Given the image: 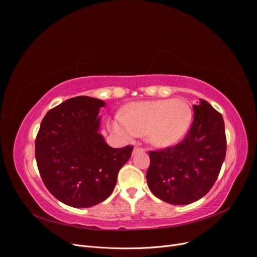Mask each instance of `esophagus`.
Returning <instances> with one entry per match:
<instances>
[{"label": "esophagus", "instance_id": "34e87169", "mask_svg": "<svg viewBox=\"0 0 257 257\" xmlns=\"http://www.w3.org/2000/svg\"><path fill=\"white\" fill-rule=\"evenodd\" d=\"M141 151H145V149H143V148H141V147L136 146V147L134 148V151H133V153L135 154V153H137V152H141Z\"/></svg>", "mask_w": 257, "mask_h": 257}]
</instances>
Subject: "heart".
Returning <instances> with one entry per match:
<instances>
[{"label":"heart","mask_w":257,"mask_h":257,"mask_svg":"<svg viewBox=\"0 0 257 257\" xmlns=\"http://www.w3.org/2000/svg\"><path fill=\"white\" fill-rule=\"evenodd\" d=\"M191 122V107L184 99H159L127 105L123 116H114L109 127L122 137L147 135L153 146L168 147L186 134Z\"/></svg>","instance_id":"1"}]
</instances>
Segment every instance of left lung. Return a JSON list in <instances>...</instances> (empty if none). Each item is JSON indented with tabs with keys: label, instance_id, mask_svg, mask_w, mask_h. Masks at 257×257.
Segmentation results:
<instances>
[{
	"label": "left lung",
	"instance_id": "obj_1",
	"mask_svg": "<svg viewBox=\"0 0 257 257\" xmlns=\"http://www.w3.org/2000/svg\"><path fill=\"white\" fill-rule=\"evenodd\" d=\"M193 110V123L181 143L149 152L148 186L158 198L172 205H188L204 197L226 155L222 114L205 99L194 105Z\"/></svg>",
	"mask_w": 257,
	"mask_h": 257
}]
</instances>
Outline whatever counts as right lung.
Wrapping results in <instances>:
<instances>
[{
	"instance_id": "right-lung-1",
	"label": "right lung",
	"mask_w": 257,
	"mask_h": 257,
	"mask_svg": "<svg viewBox=\"0 0 257 257\" xmlns=\"http://www.w3.org/2000/svg\"><path fill=\"white\" fill-rule=\"evenodd\" d=\"M102 99L77 96L50 109L35 141V159L46 188L62 203L88 208L112 193L133 146L111 148L98 133Z\"/></svg>"
}]
</instances>
